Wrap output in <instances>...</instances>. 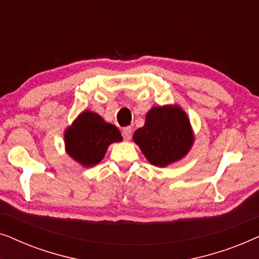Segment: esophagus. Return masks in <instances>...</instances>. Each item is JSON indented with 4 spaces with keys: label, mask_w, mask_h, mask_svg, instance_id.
<instances>
[{
    "label": "esophagus",
    "mask_w": 259,
    "mask_h": 259,
    "mask_svg": "<svg viewBox=\"0 0 259 259\" xmlns=\"http://www.w3.org/2000/svg\"><path fill=\"white\" fill-rule=\"evenodd\" d=\"M122 137L125 140H131L132 138V127H123L122 128Z\"/></svg>",
    "instance_id": "34e87169"
}]
</instances>
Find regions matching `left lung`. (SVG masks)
Returning <instances> with one entry per match:
<instances>
[{
  "instance_id": "8db88e82",
  "label": "left lung",
  "mask_w": 259,
  "mask_h": 259,
  "mask_svg": "<svg viewBox=\"0 0 259 259\" xmlns=\"http://www.w3.org/2000/svg\"><path fill=\"white\" fill-rule=\"evenodd\" d=\"M147 160L159 167L179 160L193 143L190 121L182 108L165 106L153 107L146 121L133 136Z\"/></svg>"
}]
</instances>
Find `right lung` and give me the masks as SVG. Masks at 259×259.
Returning <instances> with one entry per match:
<instances>
[{
  "mask_svg": "<svg viewBox=\"0 0 259 259\" xmlns=\"http://www.w3.org/2000/svg\"><path fill=\"white\" fill-rule=\"evenodd\" d=\"M121 140V134L114 125L105 122L100 115L90 111L83 112L65 134L67 152L83 166L98 164L109 145Z\"/></svg>",
  "mask_w": 259,
  "mask_h": 259,
  "instance_id": "obj_1",
  "label": "right lung"
}]
</instances>
